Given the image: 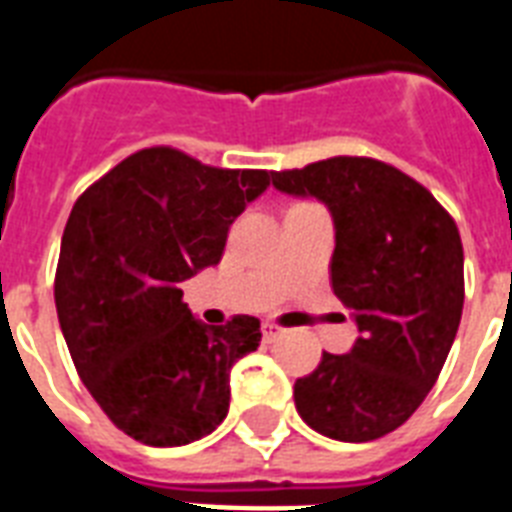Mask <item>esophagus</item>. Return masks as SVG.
<instances>
[{
    "mask_svg": "<svg viewBox=\"0 0 512 512\" xmlns=\"http://www.w3.org/2000/svg\"><path fill=\"white\" fill-rule=\"evenodd\" d=\"M281 335H284V329L276 327L273 321H265V324H263V337H265V340L273 342V340H276V337H281Z\"/></svg>",
    "mask_w": 512,
    "mask_h": 512,
    "instance_id": "obj_1",
    "label": "esophagus"
}]
</instances>
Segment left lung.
Here are the masks:
<instances>
[{"instance_id": "1", "label": "left lung", "mask_w": 512, "mask_h": 512, "mask_svg": "<svg viewBox=\"0 0 512 512\" xmlns=\"http://www.w3.org/2000/svg\"><path fill=\"white\" fill-rule=\"evenodd\" d=\"M273 188L329 209L332 289L358 327L348 353H324L295 382L297 412L321 436L374 441L412 417L452 350L465 300L460 231L428 188L364 156L273 172Z\"/></svg>"}]
</instances>
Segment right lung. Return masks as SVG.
<instances>
[{"instance_id":"obj_1","label":"right lung","mask_w":512,"mask_h":512,"mask_svg":"<svg viewBox=\"0 0 512 512\" xmlns=\"http://www.w3.org/2000/svg\"><path fill=\"white\" fill-rule=\"evenodd\" d=\"M271 177L146 148L71 209L55 273L60 329L92 398L140 444H191L228 414L231 366L257 350L260 321L209 327L180 284L220 263L228 228Z\"/></svg>"}]
</instances>
